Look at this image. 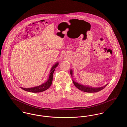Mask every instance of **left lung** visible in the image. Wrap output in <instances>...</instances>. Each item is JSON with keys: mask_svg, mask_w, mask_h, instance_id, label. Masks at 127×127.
I'll return each instance as SVG.
<instances>
[{"mask_svg": "<svg viewBox=\"0 0 127 127\" xmlns=\"http://www.w3.org/2000/svg\"><path fill=\"white\" fill-rule=\"evenodd\" d=\"M72 70L71 69L70 73V74L71 76L72 75ZM73 83L74 85L76 86V87L79 90L84 91V92H89V93H94V92H98L99 91H101L104 88H105L106 86H107L108 85V84H107L102 87L92 88L91 87H90L88 86H84L82 85L79 84L78 83L76 82L73 80Z\"/></svg>", "mask_w": 127, "mask_h": 127, "instance_id": "8db88e82", "label": "left lung"}]
</instances>
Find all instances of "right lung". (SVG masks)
<instances>
[{"label": "right lung", "instance_id": "right-lung-1", "mask_svg": "<svg viewBox=\"0 0 127 127\" xmlns=\"http://www.w3.org/2000/svg\"><path fill=\"white\" fill-rule=\"evenodd\" d=\"M58 65H59V63H57L56 64H55L53 66L50 70V73L49 74L48 80L45 83H43V84L40 85L38 86H36V87L31 88H24L22 87H20V88L24 91L30 92H34V93H37V92L38 93V92H42L48 90L52 84V82L53 80V74L55 70V68L58 66Z\"/></svg>", "mask_w": 127, "mask_h": 127}]
</instances>
